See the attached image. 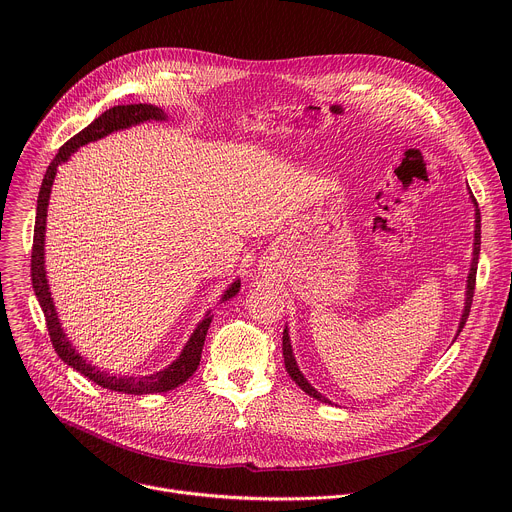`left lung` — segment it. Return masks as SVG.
I'll use <instances>...</instances> for the list:
<instances>
[{"label":"left lung","mask_w":512,"mask_h":512,"mask_svg":"<svg viewBox=\"0 0 512 512\" xmlns=\"http://www.w3.org/2000/svg\"><path fill=\"white\" fill-rule=\"evenodd\" d=\"M470 198H472V204H474V249H472V263H470V271H468V279H466V300H464V310H462V318H460V324H458V332H456V338L460 336L468 316H470V306H472V298H474V285H476V269H478V255H480V210H478V202L476 198L472 196L470 192ZM283 362H285V371L289 373V377L296 381V385L306 391L310 397L322 401V403H332L330 399H326L322 393H318L310 383L308 379L302 375L298 362H296V356H294V350H291V340H289V330L285 326L283 330Z\"/></svg>","instance_id":"1"}]
</instances>
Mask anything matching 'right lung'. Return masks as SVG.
I'll return each instance as SVG.
<instances>
[{
    "label": "right lung",
    "mask_w": 512,
    "mask_h": 512,
    "mask_svg": "<svg viewBox=\"0 0 512 512\" xmlns=\"http://www.w3.org/2000/svg\"><path fill=\"white\" fill-rule=\"evenodd\" d=\"M168 115L156 107V105H148V103H137V105H117L107 109L103 115H99L91 125H87L83 131H79L75 137H70L62 148L58 150L56 158L50 162L42 186H40V194H38V206H36V227H34V247H32V287L36 291V298L40 302V308L44 312L46 318V326H48V334L52 340L54 350L58 352V356L72 367L75 371H79L81 375H85L87 379H91L93 383L101 385L103 389L109 391H117V393H125V395H152V393H166L176 389L178 385L186 383L194 371L198 369L200 364V356H202V346L206 340V332L208 326L212 322L210 310L206 312L204 320L196 326V330L192 332V336L188 338L186 346L182 348L180 356L168 364L166 369L148 375V377H129V375H121L115 377L107 371H99L97 367H93L91 362H87L77 348L70 344V340L66 338L54 302H52V294H50V285L46 279V267H44V237H46V216H48V200H50V192H52V184L58 172V166L68 162L70 156L75 154L83 145L97 141L113 131H121L145 121H166ZM241 289V279H235L227 291L221 298V304L235 298Z\"/></svg>",
    "instance_id": "right-lung-1"
}]
</instances>
